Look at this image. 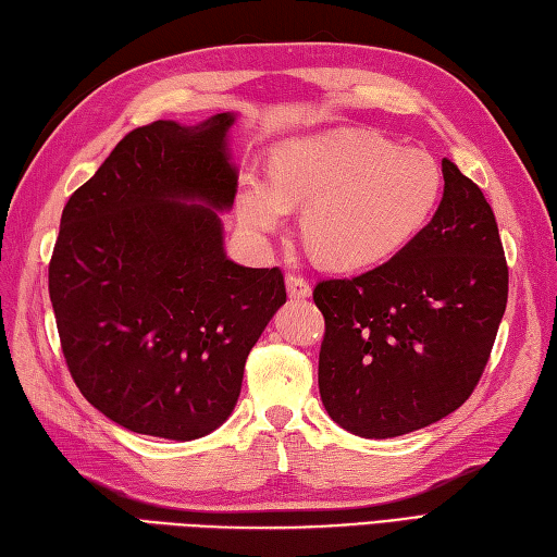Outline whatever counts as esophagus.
<instances>
[{
  "label": "esophagus",
  "mask_w": 557,
  "mask_h": 557,
  "mask_svg": "<svg viewBox=\"0 0 557 557\" xmlns=\"http://www.w3.org/2000/svg\"><path fill=\"white\" fill-rule=\"evenodd\" d=\"M286 290H288L290 298H298V300H305V298H310V295H312L310 281L302 278V276H295V274L286 276Z\"/></svg>",
  "instance_id": "1"
}]
</instances>
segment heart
Here are the masks:
<instances>
[{"instance_id":"obj_1","label":"heart","mask_w":557,"mask_h":557,"mask_svg":"<svg viewBox=\"0 0 557 557\" xmlns=\"http://www.w3.org/2000/svg\"><path fill=\"white\" fill-rule=\"evenodd\" d=\"M443 190L436 159L367 128H329L283 140L274 174L245 171L238 219L257 238L305 207L302 238L321 264L367 269L400 252L434 214Z\"/></svg>"}]
</instances>
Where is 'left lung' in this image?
Here are the masks:
<instances>
[{
  "label": "left lung",
  "mask_w": 557,
  "mask_h": 557,
  "mask_svg": "<svg viewBox=\"0 0 557 557\" xmlns=\"http://www.w3.org/2000/svg\"><path fill=\"white\" fill-rule=\"evenodd\" d=\"M443 200L403 250L362 276L321 281L319 393L362 438L455 412L481 379L508 305V264L479 185L443 159Z\"/></svg>",
  "instance_id": "left-lung-1"
}]
</instances>
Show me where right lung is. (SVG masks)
Segmentation results:
<instances>
[{"instance_id":"add662e5","label":"right lung","mask_w":557,"mask_h":557,"mask_svg":"<svg viewBox=\"0 0 557 557\" xmlns=\"http://www.w3.org/2000/svg\"><path fill=\"white\" fill-rule=\"evenodd\" d=\"M236 119L131 131L61 214L49 262L61 350L85 400L135 434L193 441L224 424L286 302L276 267L224 250Z\"/></svg>"}]
</instances>
